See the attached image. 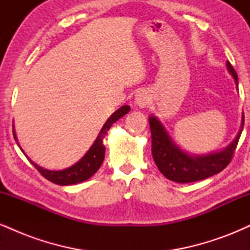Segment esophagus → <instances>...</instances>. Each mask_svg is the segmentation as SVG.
Instances as JSON below:
<instances>
[{"mask_svg": "<svg viewBox=\"0 0 250 250\" xmlns=\"http://www.w3.org/2000/svg\"><path fill=\"white\" fill-rule=\"evenodd\" d=\"M149 101L148 96L146 95L145 93H139L135 97V102H136L137 105H140V107H145L146 104H147Z\"/></svg>", "mask_w": 250, "mask_h": 250, "instance_id": "esophagus-1", "label": "esophagus"}]
</instances>
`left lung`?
Here are the masks:
<instances>
[{"instance_id":"obj_1","label":"left lung","mask_w":250,"mask_h":250,"mask_svg":"<svg viewBox=\"0 0 250 250\" xmlns=\"http://www.w3.org/2000/svg\"><path fill=\"white\" fill-rule=\"evenodd\" d=\"M227 68L237 84V74L233 65L227 62ZM243 125H245V115L242 116V125L237 136L222 151L202 155V156H190L177 148L171 142L169 135L166 133L161 122L156 117L150 116L149 125L151 131V154L154 161L159 170L168 180L174 182L188 183L207 179L222 171L230 163L242 133Z\"/></svg>"}]
</instances>
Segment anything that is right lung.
I'll return each mask as SVG.
<instances>
[{"mask_svg": "<svg viewBox=\"0 0 250 250\" xmlns=\"http://www.w3.org/2000/svg\"><path fill=\"white\" fill-rule=\"evenodd\" d=\"M129 110H130V107H129V105H123V107L117 109L115 113H114L113 115L107 120V122L104 123V125L102 127L101 131H100L99 136H97V139L95 140V142H94V145L91 146V148L88 150V153L85 154L79 162L75 163L74 166H71V167L64 169V170L54 171V170H48V169H43L41 167H39V166L35 165L31 160H29V161L33 163L34 167L39 170V173L41 174L43 177H45V179L50 181V182L56 183V185L69 186V185H75V183H80V182H83V181L88 180L89 177H91L96 173L97 169L101 167L103 160H104L105 148L102 142H103V139H104V136L108 133L109 128H110L111 125L115 123L120 117L125 115ZM13 134H14V139L17 141L15 136V131L14 130H13Z\"/></svg>", "mask_w": 250, "mask_h": 250, "instance_id": "right-lung-1", "label": "right lung"}]
</instances>
